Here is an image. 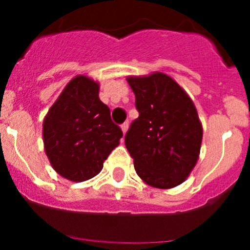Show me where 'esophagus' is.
<instances>
[{"label":"esophagus","instance_id":"34e87169","mask_svg":"<svg viewBox=\"0 0 250 250\" xmlns=\"http://www.w3.org/2000/svg\"><path fill=\"white\" fill-rule=\"evenodd\" d=\"M127 129H129V123H124L123 125H121V130H123V132L124 134H126V131H127Z\"/></svg>","mask_w":250,"mask_h":250}]
</instances>
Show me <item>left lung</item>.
<instances>
[{"instance_id":"8db88e82","label":"left lung","mask_w":250,"mask_h":250,"mask_svg":"<svg viewBox=\"0 0 250 250\" xmlns=\"http://www.w3.org/2000/svg\"><path fill=\"white\" fill-rule=\"evenodd\" d=\"M139 118L125 135L136 174L146 184L170 189L182 184L199 159L203 127L193 101L161 72L130 76Z\"/></svg>"}]
</instances>
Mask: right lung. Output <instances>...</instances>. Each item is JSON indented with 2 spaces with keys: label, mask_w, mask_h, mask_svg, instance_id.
I'll return each mask as SVG.
<instances>
[{
  "label": "right lung",
  "mask_w": 250,
  "mask_h": 250,
  "mask_svg": "<svg viewBox=\"0 0 250 250\" xmlns=\"http://www.w3.org/2000/svg\"><path fill=\"white\" fill-rule=\"evenodd\" d=\"M42 134L52 167L71 182L98 175L123 138L99 99V83L83 75L74 77L51 106Z\"/></svg>",
  "instance_id": "obj_1"
}]
</instances>
